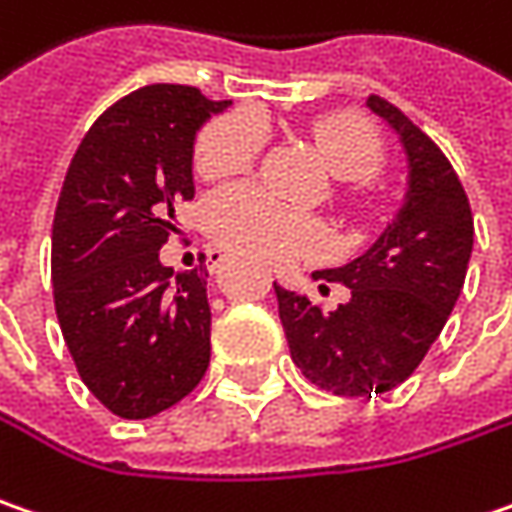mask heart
Listing matches in <instances>:
<instances>
[{
  "mask_svg": "<svg viewBox=\"0 0 512 512\" xmlns=\"http://www.w3.org/2000/svg\"><path fill=\"white\" fill-rule=\"evenodd\" d=\"M314 143L325 167L340 181H371L383 169V141L363 117L322 115L311 126ZM268 141L265 117L256 109H236L213 117L195 143V167L204 178H233L256 164ZM207 227L213 239L244 256L282 265L317 250L320 224L305 213L279 207L256 187H233L218 192L207 207Z\"/></svg>",
  "mask_w": 512,
  "mask_h": 512,
  "instance_id": "heart-1",
  "label": "heart"
}]
</instances>
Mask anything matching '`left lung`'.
Returning <instances> with one entry per match:
<instances>
[{
  "instance_id": "left-lung-1",
  "label": "left lung",
  "mask_w": 512,
  "mask_h": 512,
  "mask_svg": "<svg viewBox=\"0 0 512 512\" xmlns=\"http://www.w3.org/2000/svg\"><path fill=\"white\" fill-rule=\"evenodd\" d=\"M366 106L403 143V207L363 256L314 270V279L351 291L334 311L273 285L291 360L340 397L392 392L421 366L458 302L473 253V210L447 155L389 100L371 94Z\"/></svg>"
}]
</instances>
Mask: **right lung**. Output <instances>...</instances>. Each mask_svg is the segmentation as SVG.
Returning <instances> with one entry per match:
<instances>
[{
    "instance_id": "add662e5",
    "label": "right lung",
    "mask_w": 512,
    "mask_h": 512,
    "mask_svg": "<svg viewBox=\"0 0 512 512\" xmlns=\"http://www.w3.org/2000/svg\"><path fill=\"white\" fill-rule=\"evenodd\" d=\"M227 106L192 86H143L94 120L65 172L54 308L83 383L117 418L175 406L210 366V273H175L158 250L195 195V132Z\"/></svg>"
}]
</instances>
